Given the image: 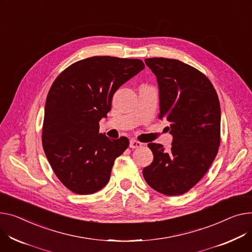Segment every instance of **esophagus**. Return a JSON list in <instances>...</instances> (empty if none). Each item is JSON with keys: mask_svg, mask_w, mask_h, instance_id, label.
<instances>
[{"mask_svg": "<svg viewBox=\"0 0 252 252\" xmlns=\"http://www.w3.org/2000/svg\"><path fill=\"white\" fill-rule=\"evenodd\" d=\"M140 147H142V143H140L136 140H130L129 141V148L137 149V148H140Z\"/></svg>", "mask_w": 252, "mask_h": 252, "instance_id": "34e87169", "label": "esophagus"}]
</instances>
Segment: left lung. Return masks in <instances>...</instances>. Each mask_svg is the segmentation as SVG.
Returning a JSON list of instances; mask_svg holds the SVG:
<instances>
[{
  "instance_id": "1",
  "label": "left lung",
  "mask_w": 252,
  "mask_h": 252,
  "mask_svg": "<svg viewBox=\"0 0 252 252\" xmlns=\"http://www.w3.org/2000/svg\"><path fill=\"white\" fill-rule=\"evenodd\" d=\"M145 63L159 89V119L170 124L171 148L150 143L154 160L143 175L149 186L166 195H179L203 178L220 146L221 108L210 80L177 60L153 58Z\"/></svg>"
}]
</instances>
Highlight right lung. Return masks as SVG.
<instances>
[{
  "label": "right lung",
  "instance_id": "add662e5",
  "mask_svg": "<svg viewBox=\"0 0 252 252\" xmlns=\"http://www.w3.org/2000/svg\"><path fill=\"white\" fill-rule=\"evenodd\" d=\"M144 68L141 60L92 57L71 64L50 87L42 146L54 172L73 192L90 194L107 184L114 160L129 142L100 133L99 122L107 117L116 90Z\"/></svg>",
  "mask_w": 252,
  "mask_h": 252
}]
</instances>
